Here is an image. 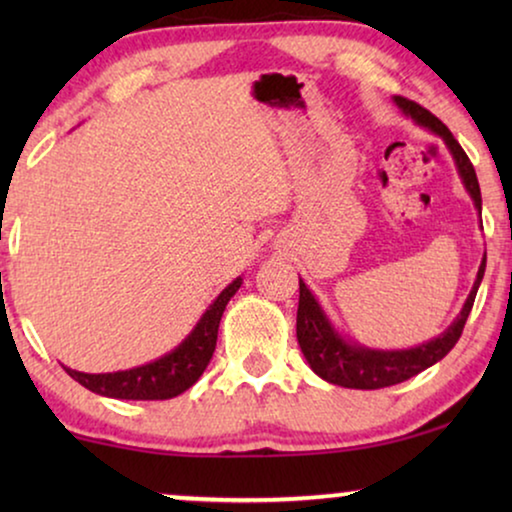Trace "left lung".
<instances>
[{"mask_svg":"<svg viewBox=\"0 0 512 512\" xmlns=\"http://www.w3.org/2000/svg\"><path fill=\"white\" fill-rule=\"evenodd\" d=\"M394 102L403 109V114H408L417 125H424L431 132L443 139L450 149L454 163H457L459 177L464 181L468 195L475 202V209L482 212V198H480V184L475 177V170L468 160L466 151L461 149V144L454 139V135L447 130L443 121H438L429 109L419 107L417 102L405 100V97H394ZM487 254L482 258L478 277L471 293H468L464 307H461L459 317L454 319V324L447 328L445 333H440L438 338H433L424 345L410 347V349H370L363 347L359 342H349L331 326V321L321 310L317 298L312 296V291L307 289L303 279H300V300H298V317H296V335L298 345L303 349L307 363L317 373L321 380L338 384V387L347 389H382L391 387V384L405 382L417 373H422L433 363H438L443 356L450 354V349L457 345L464 331V324L471 314L475 293L485 275Z\"/></svg>","mask_w":512,"mask_h":512,"instance_id":"8db88e82","label":"left lung"}]
</instances>
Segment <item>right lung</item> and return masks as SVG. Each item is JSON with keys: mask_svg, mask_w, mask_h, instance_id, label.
Here are the masks:
<instances>
[{"mask_svg": "<svg viewBox=\"0 0 512 512\" xmlns=\"http://www.w3.org/2000/svg\"><path fill=\"white\" fill-rule=\"evenodd\" d=\"M242 286V277L219 293V298L209 305L202 319L195 324L191 335L181 342L170 354L160 359L144 363V366L118 370V373H79V370L67 368V375L76 382L93 391V394L109 398H125V401H165L191 389L200 375L205 373L209 359H212L216 347V335L226 310L228 300L235 296Z\"/></svg>", "mask_w": 512, "mask_h": 512, "instance_id": "right-lung-1", "label": "right lung"}]
</instances>
